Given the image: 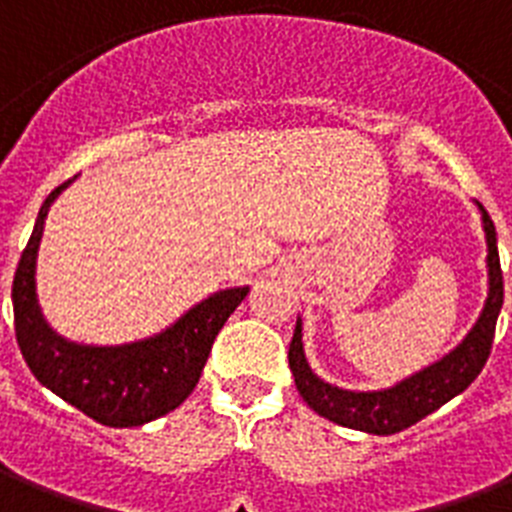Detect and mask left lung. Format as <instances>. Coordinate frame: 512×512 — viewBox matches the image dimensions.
I'll return each instance as SVG.
<instances>
[{
  "label": "left lung",
  "instance_id": "8db88e82",
  "mask_svg": "<svg viewBox=\"0 0 512 512\" xmlns=\"http://www.w3.org/2000/svg\"><path fill=\"white\" fill-rule=\"evenodd\" d=\"M481 213V228L486 239V299L479 318L471 331L452 347L447 355L423 365L421 371L400 378L386 389H342L328 384L310 368L302 342V318L297 315L292 344H289V368L302 400L313 407L315 413L328 421L347 426V429L365 431V434L389 436L410 429L413 423L431 415L434 410L463 394L476 381L484 368L494 342V326L502 310V270L497 255V231L484 207L476 202Z\"/></svg>",
  "mask_w": 512,
  "mask_h": 512
}]
</instances>
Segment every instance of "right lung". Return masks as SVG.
I'll return each mask as SVG.
<instances>
[{"mask_svg": "<svg viewBox=\"0 0 512 512\" xmlns=\"http://www.w3.org/2000/svg\"><path fill=\"white\" fill-rule=\"evenodd\" d=\"M76 178L44 199L28 247L12 281V310L20 352L39 384L110 429L157 421L194 392L207 355L228 315L242 305L249 286L218 289L199 299L162 331L136 342H73L49 326L41 310L36 268L49 207Z\"/></svg>", "mask_w": 512, "mask_h": 512, "instance_id": "obj_1", "label": "right lung"}]
</instances>
